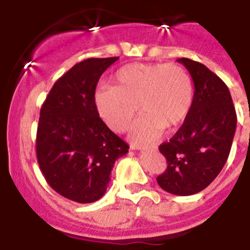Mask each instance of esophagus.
I'll return each instance as SVG.
<instances>
[{
  "mask_svg": "<svg viewBox=\"0 0 250 250\" xmlns=\"http://www.w3.org/2000/svg\"><path fill=\"white\" fill-rule=\"evenodd\" d=\"M138 150H146V151H155L156 146H151V147H145V146H136Z\"/></svg>",
  "mask_w": 250,
  "mask_h": 250,
  "instance_id": "esophagus-1",
  "label": "esophagus"
}]
</instances>
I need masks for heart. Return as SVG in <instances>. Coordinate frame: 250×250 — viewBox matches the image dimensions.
<instances>
[{
  "label": "heart",
  "instance_id": "b5f03b06",
  "mask_svg": "<svg viewBox=\"0 0 250 250\" xmlns=\"http://www.w3.org/2000/svg\"><path fill=\"white\" fill-rule=\"evenodd\" d=\"M194 101V83L184 67L174 63H131L115 74V86H101L95 105L106 125L123 132L130 126L138 106L144 114L131 138L150 143L187 119Z\"/></svg>",
  "mask_w": 250,
  "mask_h": 250
}]
</instances>
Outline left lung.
<instances>
[{"mask_svg":"<svg viewBox=\"0 0 250 250\" xmlns=\"http://www.w3.org/2000/svg\"><path fill=\"white\" fill-rule=\"evenodd\" d=\"M193 79L194 101L175 135L159 146L167 161L156 178L161 189L175 195H193L222 171L233 144L237 114L228 86L205 65L178 59Z\"/></svg>","mask_w":250,"mask_h":250,"instance_id":"obj_1","label":"left lung"}]
</instances>
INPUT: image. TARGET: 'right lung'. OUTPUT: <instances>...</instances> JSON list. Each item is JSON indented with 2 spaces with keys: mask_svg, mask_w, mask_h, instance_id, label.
<instances>
[{
  "mask_svg": "<svg viewBox=\"0 0 250 250\" xmlns=\"http://www.w3.org/2000/svg\"><path fill=\"white\" fill-rule=\"evenodd\" d=\"M118 60L87 59L72 66L55 83L40 111V169L48 185L72 202L100 199L116 159L129 151V145L101 120L95 105L99 79Z\"/></svg>",
  "mask_w": 250,
  "mask_h": 250,
  "instance_id": "obj_1",
  "label": "right lung"
}]
</instances>
